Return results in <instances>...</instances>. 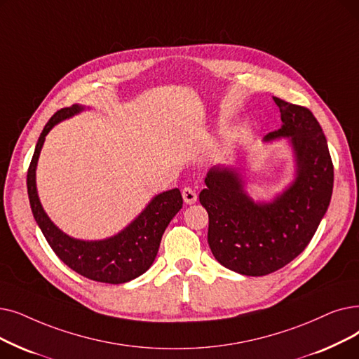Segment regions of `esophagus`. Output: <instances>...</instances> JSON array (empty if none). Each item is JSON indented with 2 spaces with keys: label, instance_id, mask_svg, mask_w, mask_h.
I'll list each match as a JSON object with an SVG mask.
<instances>
[{
  "label": "esophagus",
  "instance_id": "1",
  "mask_svg": "<svg viewBox=\"0 0 359 359\" xmlns=\"http://www.w3.org/2000/svg\"><path fill=\"white\" fill-rule=\"evenodd\" d=\"M182 196H183V201L186 202V204H194V202H196V199H198L196 192L191 188V186H186V188L182 189Z\"/></svg>",
  "mask_w": 359,
  "mask_h": 359
}]
</instances>
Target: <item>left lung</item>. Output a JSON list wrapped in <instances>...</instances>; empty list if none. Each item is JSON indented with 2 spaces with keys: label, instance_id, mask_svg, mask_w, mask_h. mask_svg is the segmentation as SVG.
<instances>
[{
  "label": "left lung",
  "instance_id": "8db88e82",
  "mask_svg": "<svg viewBox=\"0 0 359 359\" xmlns=\"http://www.w3.org/2000/svg\"><path fill=\"white\" fill-rule=\"evenodd\" d=\"M282 129L266 139L290 136L298 173L290 188L271 204L249 199L238 173L214 167L199 202L208 212V245L226 269L245 276H266L283 269L313 239L329 208L333 163L320 123L306 107L274 97Z\"/></svg>",
  "mask_w": 359,
  "mask_h": 359
}]
</instances>
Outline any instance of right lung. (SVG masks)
I'll return each instance as SVG.
<instances>
[{
	"instance_id": "add662e5",
	"label": "right lung",
	"mask_w": 359,
	"mask_h": 359,
	"mask_svg": "<svg viewBox=\"0 0 359 359\" xmlns=\"http://www.w3.org/2000/svg\"><path fill=\"white\" fill-rule=\"evenodd\" d=\"M82 107L72 105L58 110L45 124L38 139L32 161L27 168V194L30 208L43 236L55 255L73 271L93 282L120 285L144 274L157 257L163 233L179 210L183 199L179 189H171L155 196L136 220L118 235L97 242L77 241L58 230L42 210L36 194L35 170L45 136L54 124L76 113Z\"/></svg>"
}]
</instances>
